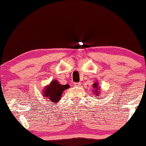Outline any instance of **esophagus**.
<instances>
[{
    "instance_id": "obj_1",
    "label": "esophagus",
    "mask_w": 146,
    "mask_h": 146,
    "mask_svg": "<svg viewBox=\"0 0 146 146\" xmlns=\"http://www.w3.org/2000/svg\"><path fill=\"white\" fill-rule=\"evenodd\" d=\"M74 86H76V87H78V86H81V83H80V82H79V83H74Z\"/></svg>"
}]
</instances>
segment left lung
I'll return each instance as SVG.
<instances>
[{
    "mask_svg": "<svg viewBox=\"0 0 146 146\" xmlns=\"http://www.w3.org/2000/svg\"><path fill=\"white\" fill-rule=\"evenodd\" d=\"M92 87L94 88V90H93V91H94V92H95V94L96 93V95H100V86H99V85H98V82H95V83H94L93 84V85H92ZM97 98H98L99 99V97H97Z\"/></svg>",
    "mask_w": 146,
    "mask_h": 146,
    "instance_id": "obj_1",
    "label": "left lung"
}]
</instances>
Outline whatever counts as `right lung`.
Wrapping results in <instances>:
<instances>
[{"instance_id": "1", "label": "right lung", "mask_w": 146, "mask_h": 146, "mask_svg": "<svg viewBox=\"0 0 146 146\" xmlns=\"http://www.w3.org/2000/svg\"><path fill=\"white\" fill-rule=\"evenodd\" d=\"M70 86L68 84L62 85L57 80H53L49 85L45 86L44 90L42 91V95L46 100H49L50 102H58L60 100L62 92L67 90Z\"/></svg>"}]
</instances>
